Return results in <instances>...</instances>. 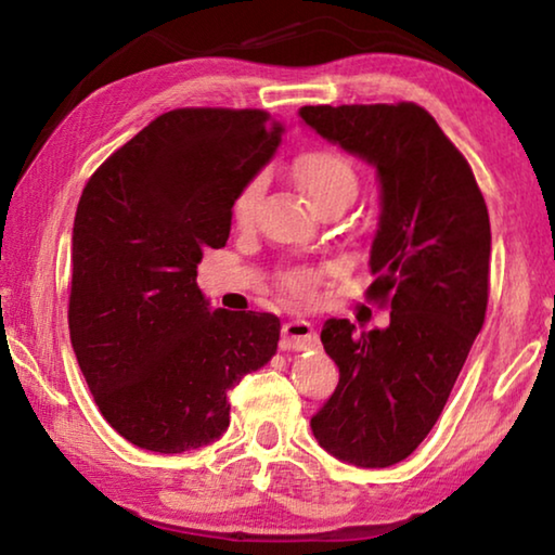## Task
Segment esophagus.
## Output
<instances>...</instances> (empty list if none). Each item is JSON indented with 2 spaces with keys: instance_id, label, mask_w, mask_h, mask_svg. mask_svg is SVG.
Instances as JSON below:
<instances>
[{
  "instance_id": "obj_1",
  "label": "esophagus",
  "mask_w": 555,
  "mask_h": 555,
  "mask_svg": "<svg viewBox=\"0 0 555 555\" xmlns=\"http://www.w3.org/2000/svg\"><path fill=\"white\" fill-rule=\"evenodd\" d=\"M281 350H308V347L318 345V333L315 327L304 321V318H296V321H288L281 325Z\"/></svg>"
}]
</instances>
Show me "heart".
Masks as SVG:
<instances>
[{"label": "heart", "mask_w": 555, "mask_h": 555, "mask_svg": "<svg viewBox=\"0 0 555 555\" xmlns=\"http://www.w3.org/2000/svg\"><path fill=\"white\" fill-rule=\"evenodd\" d=\"M296 181L313 208H321L331 201H354L357 198V173L352 164L337 152H308L294 166ZM264 193V178L257 176L240 188L237 198L232 203V215L240 224L251 222L257 205ZM318 274L313 269H288L281 274V286L291 296L313 294Z\"/></svg>", "instance_id": "obj_1"}]
</instances>
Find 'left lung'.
<instances>
[{
    "mask_svg": "<svg viewBox=\"0 0 555 555\" xmlns=\"http://www.w3.org/2000/svg\"><path fill=\"white\" fill-rule=\"evenodd\" d=\"M298 117L374 168L370 296L391 306L389 325L362 335L347 318L325 321L321 340L340 382L311 428L343 463L389 467L436 426L485 323L490 215L463 154L424 107L318 105Z\"/></svg>",
    "mask_w": 555,
    "mask_h": 555,
    "instance_id": "8db88e82",
    "label": "left lung"
}]
</instances>
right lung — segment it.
<instances>
[{"instance_id": "add662e5", "label": "right lung", "mask_w": 555, "mask_h": 555, "mask_svg": "<svg viewBox=\"0 0 555 555\" xmlns=\"http://www.w3.org/2000/svg\"><path fill=\"white\" fill-rule=\"evenodd\" d=\"M284 137L261 109L188 107L117 149L73 224L70 343L121 438L185 453L230 426V391L276 352L271 313L212 311L195 284L205 249L230 237L232 203Z\"/></svg>"}]
</instances>
